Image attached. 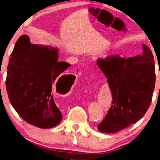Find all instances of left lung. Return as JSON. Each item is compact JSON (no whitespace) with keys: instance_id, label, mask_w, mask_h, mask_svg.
Listing matches in <instances>:
<instances>
[{"instance_id":"8db88e82","label":"left lung","mask_w":160,"mask_h":160,"mask_svg":"<svg viewBox=\"0 0 160 160\" xmlns=\"http://www.w3.org/2000/svg\"><path fill=\"white\" fill-rule=\"evenodd\" d=\"M142 54L132 58L115 55L98 59L112 98L108 114L98 126L100 132L113 133L123 130L140 120L149 108L155 85L154 60L146 45H142Z\"/></svg>"}]
</instances>
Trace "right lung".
<instances>
[{
    "label": "right lung",
    "mask_w": 160,
    "mask_h": 160,
    "mask_svg": "<svg viewBox=\"0 0 160 160\" xmlns=\"http://www.w3.org/2000/svg\"><path fill=\"white\" fill-rule=\"evenodd\" d=\"M11 56L6 85L12 107L25 121L39 128L58 125L62 117L53 100L52 85L70 64L58 61L57 48L31 44L27 35L17 40Z\"/></svg>",
    "instance_id": "add662e5"
}]
</instances>
